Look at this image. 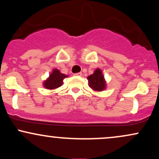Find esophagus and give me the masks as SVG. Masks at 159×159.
Masks as SVG:
<instances>
[{"label": "esophagus", "mask_w": 159, "mask_h": 159, "mask_svg": "<svg viewBox=\"0 0 159 159\" xmlns=\"http://www.w3.org/2000/svg\"><path fill=\"white\" fill-rule=\"evenodd\" d=\"M74 75L75 76H78V77H79V76H81L82 75V73H81V72H78V73L74 74Z\"/></svg>", "instance_id": "obj_1"}]
</instances>
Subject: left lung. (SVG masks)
I'll list each match as a JSON object with an SVG mask.
<instances>
[{"label": "left lung", "mask_w": 159, "mask_h": 159, "mask_svg": "<svg viewBox=\"0 0 159 159\" xmlns=\"http://www.w3.org/2000/svg\"><path fill=\"white\" fill-rule=\"evenodd\" d=\"M89 87L94 91H103L106 89V81L102 74V71L100 69H96L93 74L87 77Z\"/></svg>", "instance_id": "1"}]
</instances>
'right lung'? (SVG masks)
Masks as SVG:
<instances>
[{
	"instance_id": "obj_1",
	"label": "right lung",
	"mask_w": 159,
	"mask_h": 159,
	"mask_svg": "<svg viewBox=\"0 0 159 159\" xmlns=\"http://www.w3.org/2000/svg\"><path fill=\"white\" fill-rule=\"evenodd\" d=\"M67 77L68 75L61 73L57 69H54L49 75V77L43 82V86L48 90H55L63 85V79Z\"/></svg>"
}]
</instances>
